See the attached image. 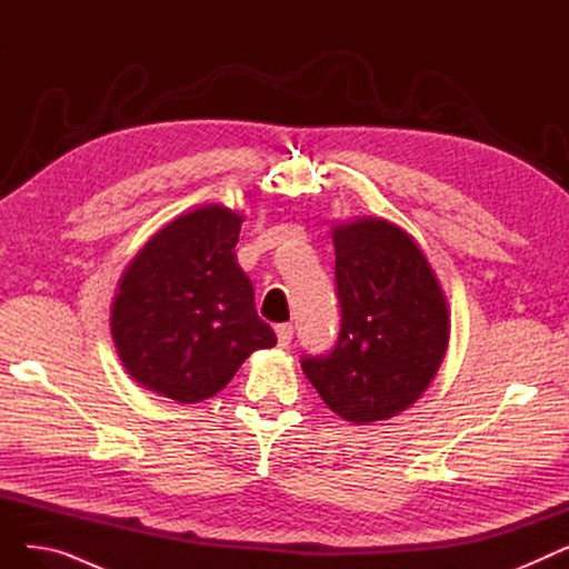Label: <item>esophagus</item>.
I'll return each mask as SVG.
<instances>
[{"label": "esophagus", "mask_w": 569, "mask_h": 569, "mask_svg": "<svg viewBox=\"0 0 569 569\" xmlns=\"http://www.w3.org/2000/svg\"><path fill=\"white\" fill-rule=\"evenodd\" d=\"M277 332V339H279V346H288L290 339H292V325L290 322H281L274 327Z\"/></svg>", "instance_id": "1"}]
</instances>
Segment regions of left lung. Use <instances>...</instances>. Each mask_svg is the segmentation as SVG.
<instances>
[{
  "label": "left lung",
  "mask_w": 569,
  "mask_h": 569,
  "mask_svg": "<svg viewBox=\"0 0 569 569\" xmlns=\"http://www.w3.org/2000/svg\"><path fill=\"white\" fill-rule=\"evenodd\" d=\"M341 330L335 348L302 357L320 399L343 420H390L420 399L450 341V311L415 239L385 219L335 226Z\"/></svg>",
  "instance_id": "left-lung-1"
}]
</instances>
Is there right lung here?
Segmentation results:
<instances>
[{
    "label": "right lung",
    "instance_id": "right-lung-1",
    "mask_svg": "<svg viewBox=\"0 0 569 569\" xmlns=\"http://www.w3.org/2000/svg\"><path fill=\"white\" fill-rule=\"evenodd\" d=\"M242 217L223 204L172 219L119 279L110 332L127 373L149 392L198 403L221 392L277 337L237 264Z\"/></svg>",
    "mask_w": 569,
    "mask_h": 569
}]
</instances>
